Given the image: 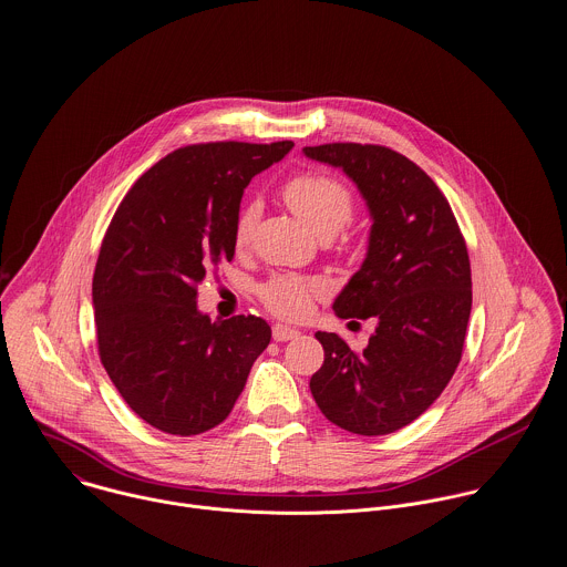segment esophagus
Listing matches in <instances>:
<instances>
[{
	"label": "esophagus",
	"instance_id": "34e87169",
	"mask_svg": "<svg viewBox=\"0 0 567 567\" xmlns=\"http://www.w3.org/2000/svg\"><path fill=\"white\" fill-rule=\"evenodd\" d=\"M274 340L276 342H285V340H293V338H298L300 336V331L298 329H293V327H289V324H274Z\"/></svg>",
	"mask_w": 567,
	"mask_h": 567
}]
</instances>
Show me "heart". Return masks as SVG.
Listing matches in <instances>:
<instances>
[{"instance_id": "obj_1", "label": "heart", "mask_w": 567, "mask_h": 567, "mask_svg": "<svg viewBox=\"0 0 567 567\" xmlns=\"http://www.w3.org/2000/svg\"><path fill=\"white\" fill-rule=\"evenodd\" d=\"M282 198L289 209L305 223V227L320 236H336L353 214V198L349 188L322 173H302L291 177L282 186ZM256 207H247L240 212L236 223V245H245L254 223H256ZM320 289V282L296 278V276H276L262 287V300L280 316L298 318L309 309L311 293Z\"/></svg>"}]
</instances>
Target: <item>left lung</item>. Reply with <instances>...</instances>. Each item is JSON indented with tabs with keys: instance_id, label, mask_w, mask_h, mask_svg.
Listing matches in <instances>:
<instances>
[{
	"instance_id": "1",
	"label": "left lung",
	"mask_w": 567,
	"mask_h": 567,
	"mask_svg": "<svg viewBox=\"0 0 567 567\" xmlns=\"http://www.w3.org/2000/svg\"><path fill=\"white\" fill-rule=\"evenodd\" d=\"M302 153L340 168L367 205V254L333 311L375 320L360 353L338 333H316L324 362L309 388L333 425L392 434L441 396L458 367L472 311L467 247L441 188L405 155L353 142Z\"/></svg>"
}]
</instances>
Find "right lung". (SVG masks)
<instances>
[{
	"label": "right lung",
	"instance_id": "obj_1",
	"mask_svg": "<svg viewBox=\"0 0 567 567\" xmlns=\"http://www.w3.org/2000/svg\"><path fill=\"white\" fill-rule=\"evenodd\" d=\"M293 142H212L153 164L120 203L93 274L102 364L148 425L196 436L234 410L271 327L256 316L212 320L198 285L236 254L240 200L254 175Z\"/></svg>",
	"mask_w": 567,
	"mask_h": 567
}]
</instances>
